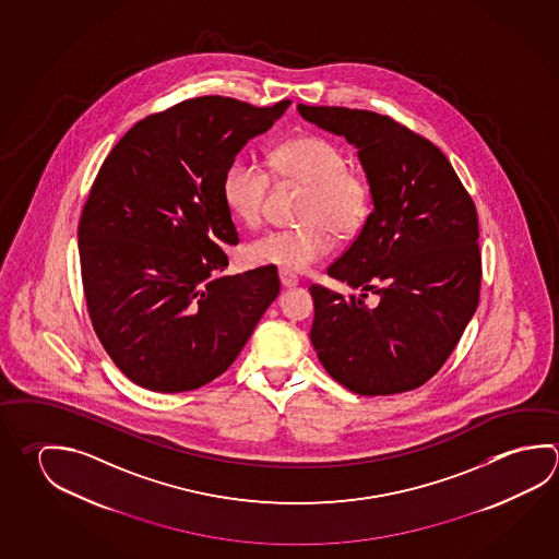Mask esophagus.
I'll return each instance as SVG.
<instances>
[{
    "instance_id": "1",
    "label": "esophagus",
    "mask_w": 559,
    "mask_h": 559,
    "mask_svg": "<svg viewBox=\"0 0 559 559\" xmlns=\"http://www.w3.org/2000/svg\"><path fill=\"white\" fill-rule=\"evenodd\" d=\"M278 276H281V284H283L284 288H294V286H298V276L293 275V273H288V271H281Z\"/></svg>"
}]
</instances>
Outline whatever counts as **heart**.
I'll use <instances>...</instances> for the list:
<instances>
[{
    "mask_svg": "<svg viewBox=\"0 0 559 559\" xmlns=\"http://www.w3.org/2000/svg\"><path fill=\"white\" fill-rule=\"evenodd\" d=\"M269 165L278 185L302 188L296 204V217L302 224L251 241L246 249L251 265L306 271L332 251V233L349 239L371 216V180L361 170L347 167L345 153L330 139H288L271 153ZM271 190L269 170L246 157L231 160L222 185L227 210L249 227L263 222Z\"/></svg>",
    "mask_w": 559,
    "mask_h": 559,
    "instance_id": "heart-1",
    "label": "heart"
}]
</instances>
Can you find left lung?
<instances>
[{
    "mask_svg": "<svg viewBox=\"0 0 559 559\" xmlns=\"http://www.w3.org/2000/svg\"><path fill=\"white\" fill-rule=\"evenodd\" d=\"M298 111L359 148L374 206L328 266L361 296L310 286L313 349L355 394L414 391L448 361L479 304L475 204L440 148L389 116L304 104Z\"/></svg>",
    "mask_w": 559,
    "mask_h": 559,
    "instance_id": "left-lung-1",
    "label": "left lung"
}]
</instances>
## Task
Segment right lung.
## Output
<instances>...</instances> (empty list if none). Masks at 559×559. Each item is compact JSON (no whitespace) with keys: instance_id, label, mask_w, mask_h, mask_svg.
I'll list each match as a JSON object with an SVG mask.
<instances>
[{"instance_id":"right-lung-1","label":"right lung","mask_w":559,"mask_h":559,"mask_svg":"<svg viewBox=\"0 0 559 559\" xmlns=\"http://www.w3.org/2000/svg\"><path fill=\"white\" fill-rule=\"evenodd\" d=\"M288 106L185 99L104 160L80 216V269L94 332L129 381L170 394L214 381L278 296L273 269L222 276V247L239 243L222 185Z\"/></svg>"}]
</instances>
